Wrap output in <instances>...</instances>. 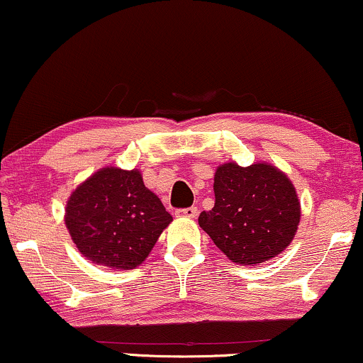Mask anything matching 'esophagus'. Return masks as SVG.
<instances>
[{
    "instance_id": "1",
    "label": "esophagus",
    "mask_w": 363,
    "mask_h": 363,
    "mask_svg": "<svg viewBox=\"0 0 363 363\" xmlns=\"http://www.w3.org/2000/svg\"><path fill=\"white\" fill-rule=\"evenodd\" d=\"M177 218H196L197 216V208H184V209H177L176 211Z\"/></svg>"
}]
</instances>
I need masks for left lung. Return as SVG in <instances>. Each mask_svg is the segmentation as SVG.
<instances>
[{"label":"left lung","mask_w":363,"mask_h":363,"mask_svg":"<svg viewBox=\"0 0 363 363\" xmlns=\"http://www.w3.org/2000/svg\"><path fill=\"white\" fill-rule=\"evenodd\" d=\"M214 208L199 214V226L238 264L274 258L296 235L301 216L296 191L274 166L223 164L214 174Z\"/></svg>","instance_id":"left-lung-1"}]
</instances>
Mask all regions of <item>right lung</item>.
<instances>
[{
  "mask_svg": "<svg viewBox=\"0 0 363 363\" xmlns=\"http://www.w3.org/2000/svg\"><path fill=\"white\" fill-rule=\"evenodd\" d=\"M171 221L137 169H100L72 192L65 209L68 233L80 253L113 269L139 266Z\"/></svg>",
  "mask_w": 363,
  "mask_h": 363,
  "instance_id": "obj_1",
  "label": "right lung"
}]
</instances>
